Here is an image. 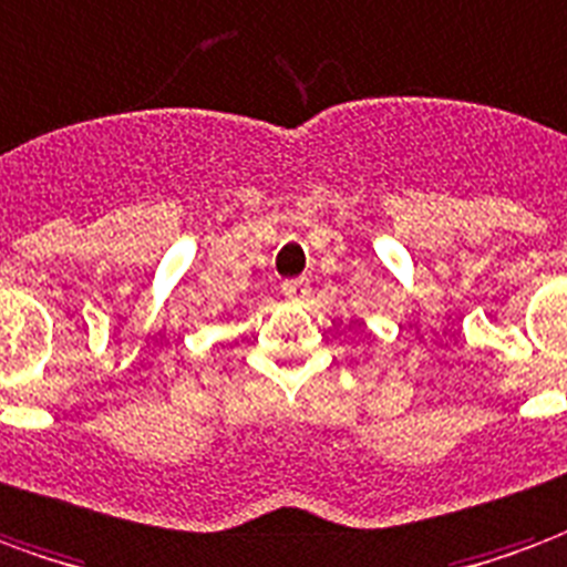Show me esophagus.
I'll list each match as a JSON object with an SVG mask.
<instances>
[{
    "label": "esophagus",
    "mask_w": 567,
    "mask_h": 567,
    "mask_svg": "<svg viewBox=\"0 0 567 567\" xmlns=\"http://www.w3.org/2000/svg\"><path fill=\"white\" fill-rule=\"evenodd\" d=\"M284 296L287 299H305L308 292H311V287H308V280L305 278H296V280H284Z\"/></svg>",
    "instance_id": "obj_1"
}]
</instances>
